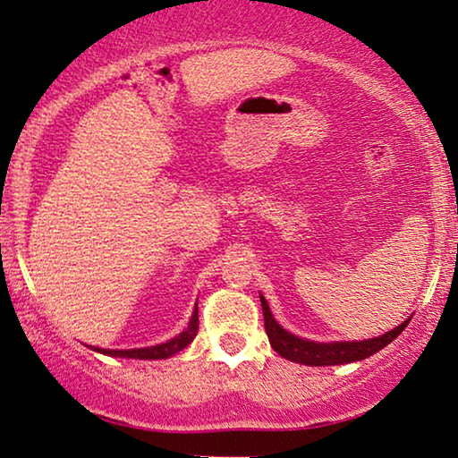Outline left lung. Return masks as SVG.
I'll list each match as a JSON object with an SVG mask.
<instances>
[{
  "mask_svg": "<svg viewBox=\"0 0 458 458\" xmlns=\"http://www.w3.org/2000/svg\"><path fill=\"white\" fill-rule=\"evenodd\" d=\"M262 304V315H265V329L268 335V342L275 352L284 356L287 360L300 362V365L309 367H331V365H346V362H356L367 359L375 352H379L381 348H386L387 344L396 340L406 327L404 321L398 325L396 329L387 331V334L373 337V340H360V342H309L304 337H298L285 331L281 325L275 321L271 309H268L265 296H260Z\"/></svg>",
  "mask_w": 458,
  "mask_h": 458,
  "instance_id": "left-lung-1",
  "label": "left lung"
}]
</instances>
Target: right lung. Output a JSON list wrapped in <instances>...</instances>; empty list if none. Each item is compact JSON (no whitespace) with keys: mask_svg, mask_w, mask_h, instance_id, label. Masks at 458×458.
I'll use <instances>...</instances> for the list:
<instances>
[{"mask_svg":"<svg viewBox=\"0 0 458 458\" xmlns=\"http://www.w3.org/2000/svg\"><path fill=\"white\" fill-rule=\"evenodd\" d=\"M196 334H198V304L190 318L187 329L181 331L179 335H174L173 340H168L165 344H158V346H149V348H133V350H106V348H93V350H96V352L108 354V356H123V359H141V360L168 359V356L177 354L185 346H190V344L193 342V337H196Z\"/></svg>","mask_w":458,"mask_h":458,"instance_id":"right-lung-1","label":"right lung"}]
</instances>
